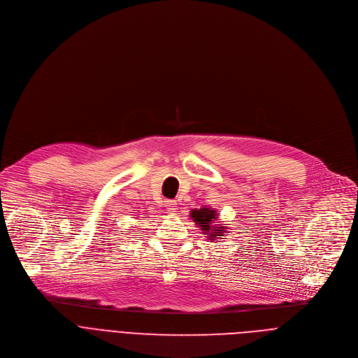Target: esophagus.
<instances>
[{"instance_id":"34e87169","label":"esophagus","mask_w":358,"mask_h":358,"mask_svg":"<svg viewBox=\"0 0 358 358\" xmlns=\"http://www.w3.org/2000/svg\"><path fill=\"white\" fill-rule=\"evenodd\" d=\"M166 208H167V211H169V213H177V210H178L177 201H173V199L166 201Z\"/></svg>"}]
</instances>
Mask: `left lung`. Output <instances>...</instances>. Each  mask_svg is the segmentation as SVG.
I'll return each mask as SVG.
<instances>
[{
    "label": "left lung",
    "instance_id": "1",
    "mask_svg": "<svg viewBox=\"0 0 358 358\" xmlns=\"http://www.w3.org/2000/svg\"><path fill=\"white\" fill-rule=\"evenodd\" d=\"M191 220L195 222V225H198L203 235H207L210 241L222 236L225 232L224 227H218V225H213V222L217 221L218 213L215 210L211 208H199V210H192L189 214Z\"/></svg>",
    "mask_w": 358,
    "mask_h": 358
}]
</instances>
